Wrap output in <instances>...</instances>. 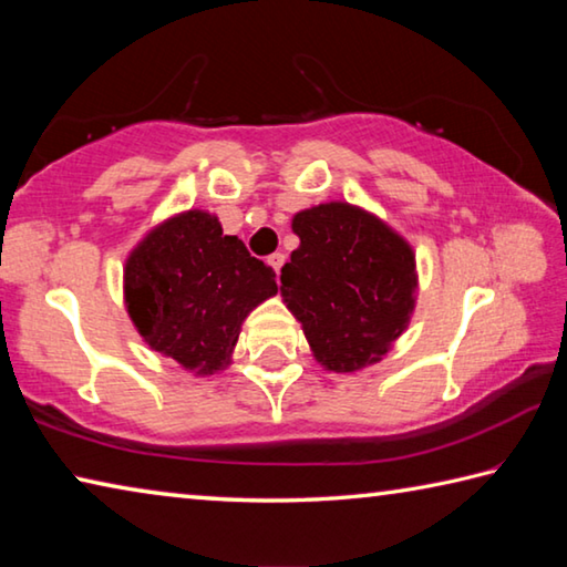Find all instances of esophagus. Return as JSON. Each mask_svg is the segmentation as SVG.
<instances>
[{"instance_id": "1", "label": "esophagus", "mask_w": 567, "mask_h": 567, "mask_svg": "<svg viewBox=\"0 0 567 567\" xmlns=\"http://www.w3.org/2000/svg\"><path fill=\"white\" fill-rule=\"evenodd\" d=\"M285 262H287V255L285 252H275V255H270V265L275 267V272L280 275V270L285 267Z\"/></svg>"}]
</instances>
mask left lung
Masks as SVG:
<instances>
[{
  "instance_id": "8db88e82",
  "label": "left lung",
  "mask_w": 567,
  "mask_h": 567,
  "mask_svg": "<svg viewBox=\"0 0 567 567\" xmlns=\"http://www.w3.org/2000/svg\"><path fill=\"white\" fill-rule=\"evenodd\" d=\"M300 247L282 267V295L324 368L378 362L408 328L415 255L378 217L330 203L292 219Z\"/></svg>"
}]
</instances>
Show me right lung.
I'll use <instances>...</instances> for the list:
<instances>
[{
	"label": "right lung",
	"instance_id": "right-lung-1",
	"mask_svg": "<svg viewBox=\"0 0 567 567\" xmlns=\"http://www.w3.org/2000/svg\"><path fill=\"white\" fill-rule=\"evenodd\" d=\"M275 292L272 267L199 209L150 233L124 270L127 310L142 338L197 375L223 368L247 312Z\"/></svg>",
	"mask_w": 567,
	"mask_h": 567
}]
</instances>
